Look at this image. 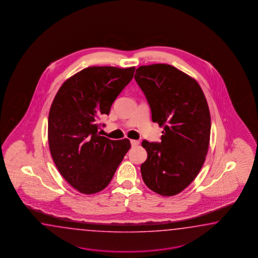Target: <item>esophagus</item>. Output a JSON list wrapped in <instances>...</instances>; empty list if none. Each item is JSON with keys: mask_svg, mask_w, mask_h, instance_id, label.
<instances>
[{"mask_svg": "<svg viewBox=\"0 0 258 258\" xmlns=\"http://www.w3.org/2000/svg\"><path fill=\"white\" fill-rule=\"evenodd\" d=\"M131 143H132V147H136L140 144V142L136 141V140H131Z\"/></svg>", "mask_w": 258, "mask_h": 258, "instance_id": "esophagus-1", "label": "esophagus"}]
</instances>
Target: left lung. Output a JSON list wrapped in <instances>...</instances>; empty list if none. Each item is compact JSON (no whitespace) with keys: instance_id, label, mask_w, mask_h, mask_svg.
I'll list each match as a JSON object with an SVG mask.
<instances>
[{"instance_id":"left-lung-1","label":"left lung","mask_w":258,"mask_h":258,"mask_svg":"<svg viewBox=\"0 0 258 258\" xmlns=\"http://www.w3.org/2000/svg\"><path fill=\"white\" fill-rule=\"evenodd\" d=\"M135 80L144 92L152 120L164 127L159 143L143 140L147 159L141 172L146 186L162 196L181 192L206 161L211 117L198 82L166 63L141 66Z\"/></svg>"}]
</instances>
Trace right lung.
Segmentation results:
<instances>
[{"label": "right lung", "instance_id": "right-lung-1", "mask_svg": "<svg viewBox=\"0 0 258 258\" xmlns=\"http://www.w3.org/2000/svg\"><path fill=\"white\" fill-rule=\"evenodd\" d=\"M135 68L89 67L66 80L52 101L48 143L58 171L84 195L103 190L132 147L100 135V119L132 80Z\"/></svg>", "mask_w": 258, "mask_h": 258}]
</instances>
